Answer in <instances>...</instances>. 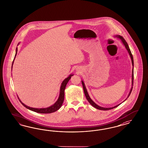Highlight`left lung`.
<instances>
[{
    "label": "left lung",
    "instance_id": "8db88e82",
    "mask_svg": "<svg viewBox=\"0 0 148 148\" xmlns=\"http://www.w3.org/2000/svg\"><path fill=\"white\" fill-rule=\"evenodd\" d=\"M115 37H116L117 38H119V39L121 40V42H122L124 44V46H125V48H126V49H127V52H128V53H129V54H130V56L131 59L132 64V66H133V69H132V85L133 86V84H134V58H133L132 54L131 52V51H130V48H129V45H128L127 43L126 42V41H125V39H124V38L121 36H120V35H116V36H115ZM82 86H83V90H84V94H85V96H86V98L87 100L88 101V102L90 103V104L91 105H92V106L94 107H95V108H97V109H98V110H112V109L114 108L115 107H117L118 106H119V105L121 104V103H120L119 105H116V106H115L114 107H110V108H104V107H100V106H99L96 105L95 103L91 99L90 96H89V95H88V91L86 90V86H85V84H84V82L83 81H82ZM132 88H133V86H132V88H131V90L130 91V93H129V95H128V97H129V96L130 95V94H131V91H132Z\"/></svg>",
    "mask_w": 148,
    "mask_h": 148
}]
</instances>
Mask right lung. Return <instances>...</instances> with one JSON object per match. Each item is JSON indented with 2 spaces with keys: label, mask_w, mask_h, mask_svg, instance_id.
Masks as SVG:
<instances>
[{
  "label": "right lung",
  "mask_w": 148,
  "mask_h": 148,
  "mask_svg": "<svg viewBox=\"0 0 148 148\" xmlns=\"http://www.w3.org/2000/svg\"><path fill=\"white\" fill-rule=\"evenodd\" d=\"M17 48H16V54H15V56H14V59L12 62V65L13 64L14 62V59L16 58V56L17 55ZM73 75H69L68 77H67L66 78H65L63 81H62V83L61 84V86H60V94H59V98L58 99V100L56 102V103L53 105L52 106L47 107V108H32V107H30L29 106H27L25 105H24L23 103L22 102V101L20 100L19 98V101L21 102V103L22 104L23 106H24L25 108H27V109H29V110H31L32 111H34L36 113H43V114H48V113H51L53 112H54L56 111H57L58 110H59L62 106L63 102L64 100V91L65 89L66 86V84L68 83L70 79V78H71V76H72Z\"/></svg>",
  "instance_id": "right-lung-1"
}]
</instances>
